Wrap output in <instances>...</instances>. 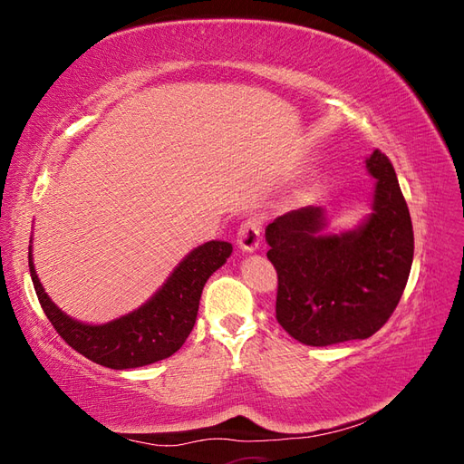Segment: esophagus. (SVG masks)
Wrapping results in <instances>:
<instances>
[{
  "label": "esophagus",
  "instance_id": "obj_1",
  "mask_svg": "<svg viewBox=\"0 0 464 464\" xmlns=\"http://www.w3.org/2000/svg\"><path fill=\"white\" fill-rule=\"evenodd\" d=\"M261 242V224L256 218H247L237 228V246L244 251H256Z\"/></svg>",
  "mask_w": 464,
  "mask_h": 464
}]
</instances>
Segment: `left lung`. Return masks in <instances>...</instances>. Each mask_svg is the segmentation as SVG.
<instances>
[{
    "mask_svg": "<svg viewBox=\"0 0 464 464\" xmlns=\"http://www.w3.org/2000/svg\"><path fill=\"white\" fill-rule=\"evenodd\" d=\"M377 179L373 213L356 230L323 234L325 215L304 207L265 230L278 276L276 321L307 346L368 339L395 312L411 275L414 232L391 160H366Z\"/></svg>",
    "mask_w": 464,
    "mask_h": 464,
    "instance_id": "8db88e82",
    "label": "left lung"
}]
</instances>
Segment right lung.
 Segmentation results:
<instances>
[{"mask_svg":"<svg viewBox=\"0 0 464 464\" xmlns=\"http://www.w3.org/2000/svg\"><path fill=\"white\" fill-rule=\"evenodd\" d=\"M230 254L232 244L220 240L195 247L147 304L104 325L75 321L48 298L34 271L31 251L29 269L42 310L62 339L79 354L104 368L130 370L149 366L178 353L198 319L205 283L227 263Z\"/></svg>","mask_w":464,"mask_h":464,"instance_id":"1","label":"right lung"}]
</instances>
